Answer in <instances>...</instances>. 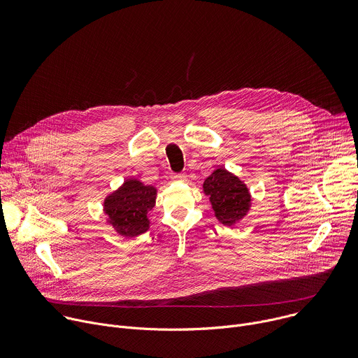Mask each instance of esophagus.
Returning <instances> with one entry per match:
<instances>
[{
	"mask_svg": "<svg viewBox=\"0 0 358 358\" xmlns=\"http://www.w3.org/2000/svg\"><path fill=\"white\" fill-rule=\"evenodd\" d=\"M185 174H173V180L176 181H185Z\"/></svg>",
	"mask_w": 358,
	"mask_h": 358,
	"instance_id": "esophagus-1",
	"label": "esophagus"
}]
</instances>
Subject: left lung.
<instances>
[{
    "instance_id": "1",
    "label": "left lung",
    "mask_w": 358,
    "mask_h": 358,
    "mask_svg": "<svg viewBox=\"0 0 358 358\" xmlns=\"http://www.w3.org/2000/svg\"><path fill=\"white\" fill-rule=\"evenodd\" d=\"M203 192L210 196L215 217L224 225H232L248 211L250 196L242 181L225 169L215 170L203 182Z\"/></svg>"
}]
</instances>
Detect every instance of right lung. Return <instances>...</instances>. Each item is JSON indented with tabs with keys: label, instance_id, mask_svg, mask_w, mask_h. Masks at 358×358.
<instances>
[{
	"label": "right lung",
	"instance_id": "right-lung-1",
	"mask_svg": "<svg viewBox=\"0 0 358 358\" xmlns=\"http://www.w3.org/2000/svg\"><path fill=\"white\" fill-rule=\"evenodd\" d=\"M156 203V188L137 180H129L105 201L110 224L120 235L131 238L148 228L147 213Z\"/></svg>",
	"mask_w": 358,
	"mask_h": 358
}]
</instances>
